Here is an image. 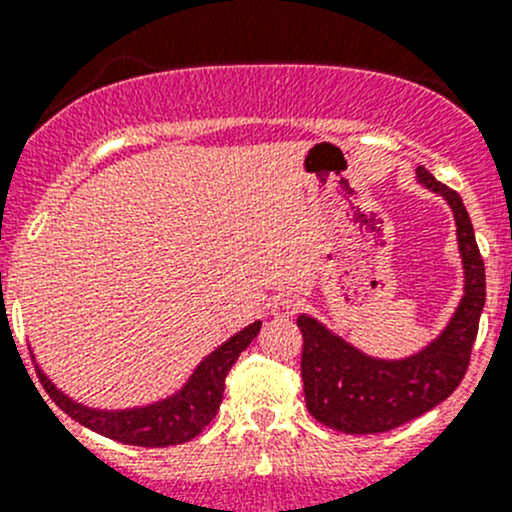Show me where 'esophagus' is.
<instances>
[{
  "label": "esophagus",
  "mask_w": 512,
  "mask_h": 512,
  "mask_svg": "<svg viewBox=\"0 0 512 512\" xmlns=\"http://www.w3.org/2000/svg\"><path fill=\"white\" fill-rule=\"evenodd\" d=\"M299 312V299L294 294H277L272 299V314L277 319H289Z\"/></svg>",
  "instance_id": "34e87169"
}]
</instances>
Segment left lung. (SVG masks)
Returning <instances> with one entry per match:
<instances>
[{"label": "left lung", "mask_w": 512, "mask_h": 512, "mask_svg": "<svg viewBox=\"0 0 512 512\" xmlns=\"http://www.w3.org/2000/svg\"><path fill=\"white\" fill-rule=\"evenodd\" d=\"M418 180L448 200L458 227L466 297L446 332L423 352L401 361L371 359L334 337L317 319L299 317L302 332V381L309 414L344 433H384L414 421L446 401L466 376L480 312L485 304V267L471 218L461 195L438 183L423 165Z\"/></svg>", "instance_id": "obj_1"}]
</instances>
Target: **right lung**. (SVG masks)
<instances>
[{"mask_svg":"<svg viewBox=\"0 0 512 512\" xmlns=\"http://www.w3.org/2000/svg\"><path fill=\"white\" fill-rule=\"evenodd\" d=\"M262 324L255 322L247 329L237 332L235 337L227 339L220 349H215L203 364L195 369L188 384L170 399L160 404L143 406V409L131 411H96L76 404L69 396L61 394L54 384L44 376V371L36 366L41 386L51 396L56 406L64 414H69L81 426L101 433V436L113 438V441L128 443V446H178V443L190 441L198 436L213 416L218 414L220 401H223L227 371L237 361V356L250 347L252 339L257 337Z\"/></svg>","mask_w":512,"mask_h":512,"instance_id":"1","label":"right lung"}]
</instances>
